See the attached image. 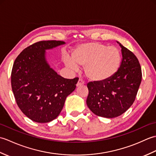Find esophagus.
I'll return each mask as SVG.
<instances>
[{
  "instance_id": "1",
  "label": "esophagus",
  "mask_w": 156,
  "mask_h": 156,
  "mask_svg": "<svg viewBox=\"0 0 156 156\" xmlns=\"http://www.w3.org/2000/svg\"><path fill=\"white\" fill-rule=\"evenodd\" d=\"M85 83H84V82L82 80V79H79V80L78 81V82H77V84H76V87H80V86H82V85H84Z\"/></svg>"
}]
</instances>
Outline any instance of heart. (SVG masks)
Returning a JSON list of instances; mask_svg holds the SVG:
<instances>
[{"instance_id": "1", "label": "heart", "mask_w": 156, "mask_h": 156, "mask_svg": "<svg viewBox=\"0 0 156 156\" xmlns=\"http://www.w3.org/2000/svg\"><path fill=\"white\" fill-rule=\"evenodd\" d=\"M67 67L73 70L84 66V74L94 83L108 81L117 74L121 63L119 49L97 41L82 43L73 49L71 59L65 58Z\"/></svg>"}]
</instances>
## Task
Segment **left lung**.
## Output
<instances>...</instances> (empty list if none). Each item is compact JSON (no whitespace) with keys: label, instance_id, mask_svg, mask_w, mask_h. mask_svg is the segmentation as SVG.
I'll use <instances>...</instances> for the list:
<instances>
[{"label":"left lung","instance_id":"8db88e82","mask_svg":"<svg viewBox=\"0 0 156 156\" xmlns=\"http://www.w3.org/2000/svg\"><path fill=\"white\" fill-rule=\"evenodd\" d=\"M117 42L121 48L122 54L121 64L117 74L105 82L87 84L88 108L96 115L109 119L119 117L133 105L142 78L136 56Z\"/></svg>","mask_w":156,"mask_h":156}]
</instances>
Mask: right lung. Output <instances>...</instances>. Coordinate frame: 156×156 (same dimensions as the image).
Returning a JSON list of instances; mask_svg holds the SVG:
<instances>
[{
	"label": "right lung",
	"instance_id": "1",
	"mask_svg": "<svg viewBox=\"0 0 156 156\" xmlns=\"http://www.w3.org/2000/svg\"><path fill=\"white\" fill-rule=\"evenodd\" d=\"M62 41H41L23 49L13 64L11 87L21 111L31 120L48 122L60 113L66 97L75 90L78 78L58 74L46 59V50Z\"/></svg>",
	"mask_w": 156,
	"mask_h": 156
}]
</instances>
